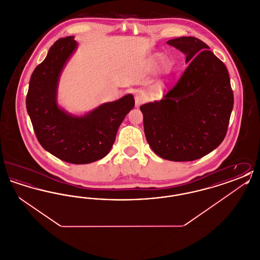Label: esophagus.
<instances>
[{
  "mask_svg": "<svg viewBox=\"0 0 260 260\" xmlns=\"http://www.w3.org/2000/svg\"><path fill=\"white\" fill-rule=\"evenodd\" d=\"M135 99H136V107H138V106H140L141 104H143V103L145 102V100H146L145 96H144L143 94H140V93H137Z\"/></svg>",
  "mask_w": 260,
  "mask_h": 260,
  "instance_id": "1",
  "label": "esophagus"
}]
</instances>
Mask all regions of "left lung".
<instances>
[{"mask_svg": "<svg viewBox=\"0 0 260 260\" xmlns=\"http://www.w3.org/2000/svg\"><path fill=\"white\" fill-rule=\"evenodd\" d=\"M188 63L160 101L140 106L151 149L162 159L189 161L218 147L227 134L234 94L225 64L195 37L167 42Z\"/></svg>", "mask_w": 260, "mask_h": 260, "instance_id": "left-lung-1", "label": "left lung"}]
</instances>
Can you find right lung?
<instances>
[{"instance_id":"right-lung-1","label":"right lung","mask_w":260,"mask_h":260,"mask_svg":"<svg viewBox=\"0 0 260 260\" xmlns=\"http://www.w3.org/2000/svg\"><path fill=\"white\" fill-rule=\"evenodd\" d=\"M77 47L72 36L58 39L31 75L26 108L38 141L50 154L70 164H89L105 157L135 99L126 94L102 104L86 116L73 117L58 108L56 87L62 68Z\"/></svg>"}]
</instances>
